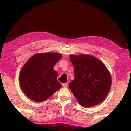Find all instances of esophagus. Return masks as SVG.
Wrapping results in <instances>:
<instances>
[{
  "instance_id": "obj_1",
  "label": "esophagus",
  "mask_w": 131,
  "mask_h": 131,
  "mask_svg": "<svg viewBox=\"0 0 131 131\" xmlns=\"http://www.w3.org/2000/svg\"><path fill=\"white\" fill-rule=\"evenodd\" d=\"M62 85L63 87H68V83H62Z\"/></svg>"
}]
</instances>
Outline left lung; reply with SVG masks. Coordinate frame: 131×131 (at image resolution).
Here are the masks:
<instances>
[{
	"mask_svg": "<svg viewBox=\"0 0 131 131\" xmlns=\"http://www.w3.org/2000/svg\"><path fill=\"white\" fill-rule=\"evenodd\" d=\"M69 58L74 67L75 78L69 87L78 102L84 107L100 104L112 85V77L107 68L93 56L71 54Z\"/></svg>",
	"mask_w": 131,
	"mask_h": 131,
	"instance_id": "1",
	"label": "left lung"
}]
</instances>
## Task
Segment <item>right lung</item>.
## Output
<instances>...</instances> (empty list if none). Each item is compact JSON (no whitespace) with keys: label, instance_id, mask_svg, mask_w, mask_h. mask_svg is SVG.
<instances>
[{"label":"right lung","instance_id":"1","mask_svg":"<svg viewBox=\"0 0 131 131\" xmlns=\"http://www.w3.org/2000/svg\"><path fill=\"white\" fill-rule=\"evenodd\" d=\"M61 57L62 54L57 53H40L33 55L24 64L19 80L27 97L34 101L43 102L62 87L53 69Z\"/></svg>","mask_w":131,"mask_h":131}]
</instances>
